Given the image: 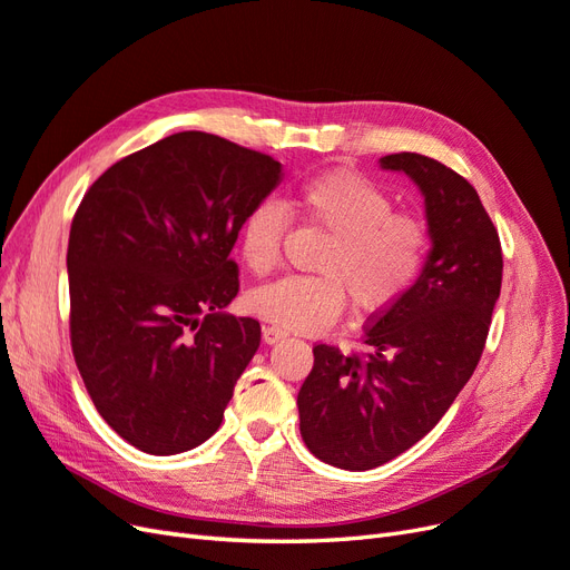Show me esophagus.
Instances as JSON below:
<instances>
[{"label":"esophagus","instance_id":"1","mask_svg":"<svg viewBox=\"0 0 570 570\" xmlns=\"http://www.w3.org/2000/svg\"><path fill=\"white\" fill-rule=\"evenodd\" d=\"M286 335H288V331L282 328V326H277V324H272V326H265V328H263V341H265L267 345H274V343L284 341Z\"/></svg>","mask_w":570,"mask_h":570}]
</instances>
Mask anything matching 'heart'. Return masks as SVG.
<instances>
[{
  "label": "heart",
  "mask_w": 570,
  "mask_h": 570,
  "mask_svg": "<svg viewBox=\"0 0 570 570\" xmlns=\"http://www.w3.org/2000/svg\"><path fill=\"white\" fill-rule=\"evenodd\" d=\"M286 205L293 216L328 232L331 242L314 265L322 274H291L250 291V309L272 324L324 331L338 322L347 296L356 312H385L406 296L428 263V223L399 214L385 189L360 174L312 176L293 189ZM288 209L263 199L246 214L239 253L253 272L277 265L291 227Z\"/></svg>",
  "instance_id": "heart-1"
}]
</instances>
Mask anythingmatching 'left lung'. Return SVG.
I'll list each match as a JSON object with an SVG mask.
<instances>
[{
    "mask_svg": "<svg viewBox=\"0 0 570 570\" xmlns=\"http://www.w3.org/2000/svg\"><path fill=\"white\" fill-rule=\"evenodd\" d=\"M425 197L428 263L402 301L364 328L366 356L317 345L298 392L301 434L333 468L364 472L409 451L472 377L502 284L498 229L476 189L415 153L381 159Z\"/></svg>",
    "mask_w": 570,
    "mask_h": 570,
    "instance_id": "left-lung-1",
    "label": "left lung"
}]
</instances>
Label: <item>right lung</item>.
I'll return each mask as SVG.
<instances>
[{
  "label": "right lung",
  "mask_w": 570,
  "mask_h": 570,
  "mask_svg": "<svg viewBox=\"0 0 570 570\" xmlns=\"http://www.w3.org/2000/svg\"><path fill=\"white\" fill-rule=\"evenodd\" d=\"M282 164L183 131L110 166L83 195L68 244L70 341L98 413L142 453L216 434L261 324L225 307L248 210Z\"/></svg>",
  "instance_id": "add662e5"
}]
</instances>
